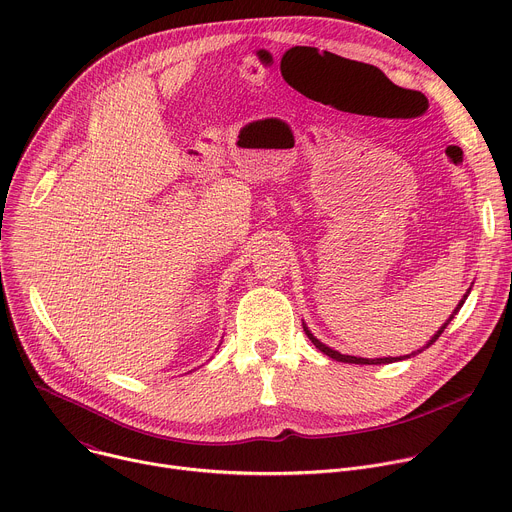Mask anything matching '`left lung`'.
<instances>
[{"mask_svg": "<svg viewBox=\"0 0 512 512\" xmlns=\"http://www.w3.org/2000/svg\"><path fill=\"white\" fill-rule=\"evenodd\" d=\"M468 294H470V289H468ZM468 294H466V296H464V300H462V302L458 304V308L454 310V314L450 316V320H448V322H446V324H444V326H442L440 330H437V332H435V334L431 336V340H429V342H427V344H425L423 348H429V346H431V344H433V342H435L437 338H440V336H442V332L446 330V326H448V324L452 322V318H454V316L458 314V310H460V308H462V304L466 302ZM304 332L308 334V338L312 340V344H314V346H316V348H318L320 352H324L326 356H330V358H334V360H338V362H352V364H387V362H397V360H403V358H411L413 354H417V352H421V350H423V348H421V350H417V352H411V354H407V356H387V358H358V356H348V354H340V352L332 350L330 346L322 344V342H320V340H318V338H316V336H314V334H312V332H310V330H308L306 326H304Z\"/></svg>", "mask_w": 512, "mask_h": 512, "instance_id": "8db88e82", "label": "left lung"}]
</instances>
